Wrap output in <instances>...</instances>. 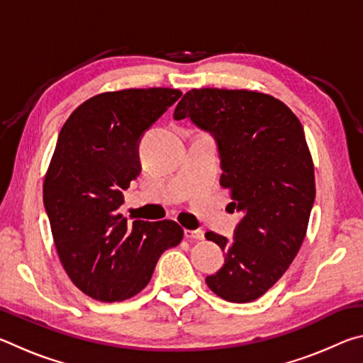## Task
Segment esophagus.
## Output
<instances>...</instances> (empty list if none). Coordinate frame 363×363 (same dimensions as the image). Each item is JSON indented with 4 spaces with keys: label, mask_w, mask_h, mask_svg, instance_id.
<instances>
[{
    "label": "esophagus",
    "mask_w": 363,
    "mask_h": 363,
    "mask_svg": "<svg viewBox=\"0 0 363 363\" xmlns=\"http://www.w3.org/2000/svg\"><path fill=\"white\" fill-rule=\"evenodd\" d=\"M184 237H186L187 240H203L205 233L203 230H184Z\"/></svg>",
    "instance_id": "obj_1"
}]
</instances>
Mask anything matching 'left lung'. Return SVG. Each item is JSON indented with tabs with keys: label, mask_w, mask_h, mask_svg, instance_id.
I'll return each instance as SVG.
<instances>
[{
	"label": "left lung",
	"mask_w": 363,
	"mask_h": 363,
	"mask_svg": "<svg viewBox=\"0 0 363 363\" xmlns=\"http://www.w3.org/2000/svg\"><path fill=\"white\" fill-rule=\"evenodd\" d=\"M210 133L220 158V186L243 213L233 240L206 232L225 253L206 285L230 303L262 296L290 267L315 200L314 163L303 126L275 97L248 89H192L174 110Z\"/></svg>",
	"instance_id": "8db88e82"
}]
</instances>
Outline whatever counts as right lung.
<instances>
[{"mask_svg":"<svg viewBox=\"0 0 363 363\" xmlns=\"http://www.w3.org/2000/svg\"><path fill=\"white\" fill-rule=\"evenodd\" d=\"M171 88L123 89L91 97L59 133L43 201L67 275L104 303L133 298L158 257L182 240L174 220H133L118 213L123 190L140 173L144 133L179 99Z\"/></svg>","mask_w":363,"mask_h":363,"instance_id":"obj_1","label":"right lung"}]
</instances>
